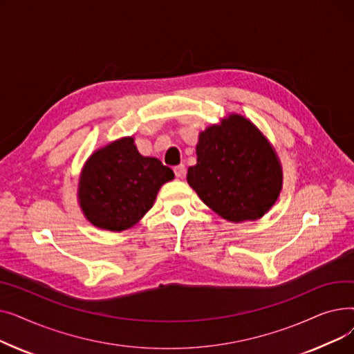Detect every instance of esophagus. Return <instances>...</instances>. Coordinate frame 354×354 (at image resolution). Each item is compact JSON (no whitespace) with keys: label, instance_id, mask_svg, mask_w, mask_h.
<instances>
[{"label":"esophagus","instance_id":"esophagus-1","mask_svg":"<svg viewBox=\"0 0 354 354\" xmlns=\"http://www.w3.org/2000/svg\"><path fill=\"white\" fill-rule=\"evenodd\" d=\"M174 172L178 178H183L185 175H187V166L185 165H178L174 167Z\"/></svg>","mask_w":354,"mask_h":354}]
</instances>
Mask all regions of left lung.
Returning <instances> with one entry per match:
<instances>
[{
    "instance_id": "left-lung-1",
    "label": "left lung",
    "mask_w": 354,
    "mask_h": 354,
    "mask_svg": "<svg viewBox=\"0 0 354 354\" xmlns=\"http://www.w3.org/2000/svg\"><path fill=\"white\" fill-rule=\"evenodd\" d=\"M188 183L218 215L231 222L261 218L281 189V166L263 133L231 115L199 135Z\"/></svg>"
}]
</instances>
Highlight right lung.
<instances>
[{"label":"right lung","mask_w":354,"mask_h":354,"mask_svg":"<svg viewBox=\"0 0 354 354\" xmlns=\"http://www.w3.org/2000/svg\"><path fill=\"white\" fill-rule=\"evenodd\" d=\"M174 176L171 167L142 156L133 139L124 138L87 160L79 187L80 207L93 225L123 231L153 207L158 191Z\"/></svg>","instance_id":"obj_1"}]
</instances>
